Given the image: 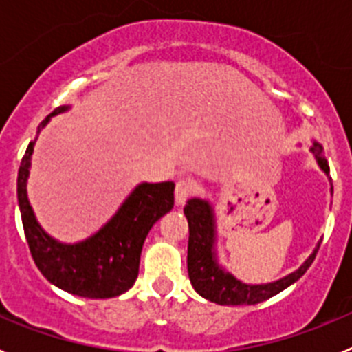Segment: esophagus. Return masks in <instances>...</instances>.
<instances>
[{
	"label": "esophagus",
	"instance_id": "esophagus-1",
	"mask_svg": "<svg viewBox=\"0 0 352 352\" xmlns=\"http://www.w3.org/2000/svg\"><path fill=\"white\" fill-rule=\"evenodd\" d=\"M192 194V186L190 183L186 182V179H179L176 183V188H174V197H176V204L182 206V204L186 203V199L190 197Z\"/></svg>",
	"mask_w": 352,
	"mask_h": 352
}]
</instances>
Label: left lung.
Instances as JSON below:
<instances>
[{
	"label": "left lung",
	"mask_w": 352,
	"mask_h": 352,
	"mask_svg": "<svg viewBox=\"0 0 352 352\" xmlns=\"http://www.w3.org/2000/svg\"><path fill=\"white\" fill-rule=\"evenodd\" d=\"M310 153L316 158L319 169L331 182L322 146L314 141V144L310 146ZM331 192H333V186H331ZM183 211L188 220V232H190L188 256H186L190 282L201 296L219 305H256L287 289L289 285L300 280L305 272L310 268L322 239L317 241L312 254L301 263L300 268L289 275L282 276L278 280L268 282V284H247V282L238 280L231 272H227L220 264L219 250H217V217H214V210L210 201L203 197H192L186 201Z\"/></svg>",
	"instance_id": "8db88e82"
}]
</instances>
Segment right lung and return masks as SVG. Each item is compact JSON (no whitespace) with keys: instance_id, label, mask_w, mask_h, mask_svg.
I'll return each mask as SVG.
<instances>
[{"instance_id":"add662e5","label":"right lung","mask_w":352,"mask_h":352,"mask_svg":"<svg viewBox=\"0 0 352 352\" xmlns=\"http://www.w3.org/2000/svg\"><path fill=\"white\" fill-rule=\"evenodd\" d=\"M70 105L52 111L38 125L36 138L52 116ZM36 138L28 144L17 176V201L24 234L33 261L56 287L82 298H114L129 291L139 275L144 239L157 220L174 206V183H139L104 226L77 243H61L43 231L28 199L31 157Z\"/></svg>"}]
</instances>
